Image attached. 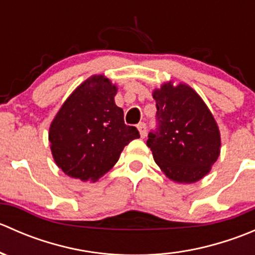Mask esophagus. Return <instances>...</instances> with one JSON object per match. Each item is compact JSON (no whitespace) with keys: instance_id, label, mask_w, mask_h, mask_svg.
<instances>
[{"instance_id":"obj_1","label":"esophagus","mask_w":255,"mask_h":255,"mask_svg":"<svg viewBox=\"0 0 255 255\" xmlns=\"http://www.w3.org/2000/svg\"><path fill=\"white\" fill-rule=\"evenodd\" d=\"M137 128H138V130H139L140 137H142V138L145 137V135H146V126H145V123L140 122L139 125L137 126Z\"/></svg>"}]
</instances>
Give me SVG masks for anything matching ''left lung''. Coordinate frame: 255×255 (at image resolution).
Instances as JSON below:
<instances>
[{
	"label": "left lung",
	"mask_w": 255,
	"mask_h": 255,
	"mask_svg": "<svg viewBox=\"0 0 255 255\" xmlns=\"http://www.w3.org/2000/svg\"><path fill=\"white\" fill-rule=\"evenodd\" d=\"M153 97L156 128L149 132L146 145L154 160L169 179L196 182L208 174L220 155V130L212 113L184 84H164Z\"/></svg>",
	"instance_id": "8db88e82"
}]
</instances>
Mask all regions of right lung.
Instances as JSON below:
<instances>
[{
  "mask_svg": "<svg viewBox=\"0 0 255 255\" xmlns=\"http://www.w3.org/2000/svg\"><path fill=\"white\" fill-rule=\"evenodd\" d=\"M117 87L105 76H92L69 96L49 129L56 165L66 175L96 181L120 159L139 132L125 123L115 104Z\"/></svg>",
  "mask_w": 255,
  "mask_h": 255,
  "instance_id": "right-lung-1",
  "label": "right lung"
}]
</instances>
